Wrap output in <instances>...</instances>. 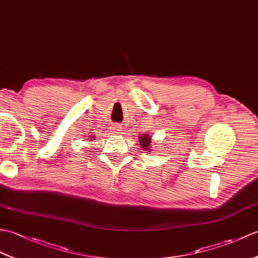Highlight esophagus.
I'll use <instances>...</instances> for the list:
<instances>
[{
  "instance_id": "34e87169",
  "label": "esophagus",
  "mask_w": 258,
  "mask_h": 258,
  "mask_svg": "<svg viewBox=\"0 0 258 258\" xmlns=\"http://www.w3.org/2000/svg\"><path fill=\"white\" fill-rule=\"evenodd\" d=\"M112 130H113V133H114V134H119V133H121V131H122V127H121V125H119V124H114L112 126Z\"/></svg>"
}]
</instances>
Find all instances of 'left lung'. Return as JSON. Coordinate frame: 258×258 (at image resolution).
I'll list each match as a JSON object with an SVG mask.
<instances>
[{
  "label": "left lung",
  "mask_w": 258,
  "mask_h": 258,
  "mask_svg": "<svg viewBox=\"0 0 258 258\" xmlns=\"http://www.w3.org/2000/svg\"><path fill=\"white\" fill-rule=\"evenodd\" d=\"M140 139V145L143 149H145L146 152H148L149 149L152 148V137L149 136L148 134H145V135H142L141 137H139Z\"/></svg>",
  "instance_id": "obj_1"
}]
</instances>
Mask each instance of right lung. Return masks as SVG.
Masks as SVG:
<instances>
[{
	"label": "right lung",
	"instance_id": "obj_1",
	"mask_svg": "<svg viewBox=\"0 0 258 258\" xmlns=\"http://www.w3.org/2000/svg\"><path fill=\"white\" fill-rule=\"evenodd\" d=\"M92 137H93V135H91V136H90V139H89V141H90V140H91V139H92Z\"/></svg>",
	"mask_w": 258,
	"mask_h": 258
}]
</instances>
